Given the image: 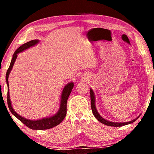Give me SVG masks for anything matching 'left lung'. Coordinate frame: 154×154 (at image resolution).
<instances>
[{
	"mask_svg": "<svg viewBox=\"0 0 154 154\" xmlns=\"http://www.w3.org/2000/svg\"><path fill=\"white\" fill-rule=\"evenodd\" d=\"M90 99H91V108H92V111L93 115L94 116L95 118L98 119V120L101 122V123L106 125V126H115V127H120L122 126H125V125L131 124L132 122H134V121H136L137 119L139 118V117L137 118L136 119H133V120L128 122H109L106 120L104 118H103L101 117L99 113H98L97 110L95 107V97H94V94L93 91L92 89H90Z\"/></svg>",
	"mask_w": 154,
	"mask_h": 154,
	"instance_id": "obj_1",
	"label": "left lung"
}]
</instances>
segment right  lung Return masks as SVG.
<instances>
[{
  "label": "right lung",
  "instance_id": "1",
  "mask_svg": "<svg viewBox=\"0 0 154 154\" xmlns=\"http://www.w3.org/2000/svg\"><path fill=\"white\" fill-rule=\"evenodd\" d=\"M38 40H32L30 41L29 42H27L24 44H23L22 45H21L19 48L16 49V51H15V53L13 55V58L11 60V63H10V66L9 67L8 70H7V73H6V82L7 83V86H8V91H7V104H8V106L10 111L11 112L13 115L16 117V118L22 122L23 124H25L27 127L31 128L32 130H46L49 129L51 128H54L57 125L60 124L63 120L64 118H65L66 115V103L68 98L71 94L72 89L73 88L74 84L73 83H69V84H67L66 86L64 88L63 91H62V96H61V102H60V106L59 111L55 116H52L51 118H43L39 119V120H29L26 118H22V116H20V115H18L16 112H15L12 108L11 100H10L9 97V82H8V78L10 72H11L13 66H14V62L15 60L17 58V54L20 53V52L23 51L25 49L30 48L33 45H36V43H38Z\"/></svg>",
  "mask_w": 154,
  "mask_h": 154
}]
</instances>
